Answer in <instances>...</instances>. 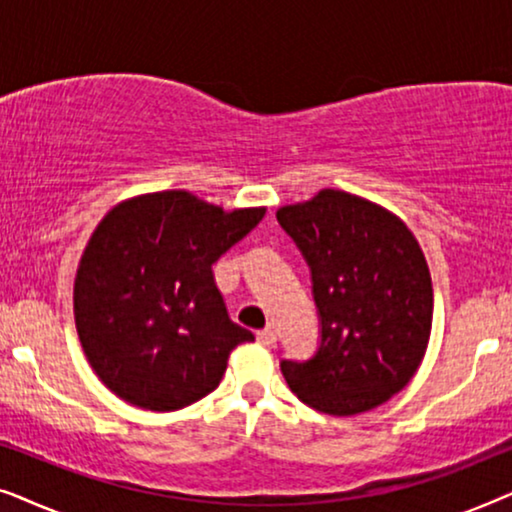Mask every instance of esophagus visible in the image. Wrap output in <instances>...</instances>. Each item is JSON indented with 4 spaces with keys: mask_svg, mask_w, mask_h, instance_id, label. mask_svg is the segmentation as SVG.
<instances>
[{
    "mask_svg": "<svg viewBox=\"0 0 512 512\" xmlns=\"http://www.w3.org/2000/svg\"><path fill=\"white\" fill-rule=\"evenodd\" d=\"M256 338H258V342H261L263 347H275L277 345V333L272 331L270 326L263 328V331H258Z\"/></svg>",
    "mask_w": 512,
    "mask_h": 512,
    "instance_id": "1",
    "label": "esophagus"
}]
</instances>
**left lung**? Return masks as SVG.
<instances>
[{
  "label": "left lung",
  "mask_w": 512,
  "mask_h": 512,
  "mask_svg": "<svg viewBox=\"0 0 512 512\" xmlns=\"http://www.w3.org/2000/svg\"><path fill=\"white\" fill-rule=\"evenodd\" d=\"M312 279L319 345L305 361L282 359L293 394L335 417L373 410L398 394L424 359L433 289L408 226L387 209L321 191L277 212Z\"/></svg>",
  "instance_id": "1"
}]
</instances>
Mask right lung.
I'll use <instances>...</instances> for the list:
<instances>
[{
    "mask_svg": "<svg viewBox=\"0 0 512 512\" xmlns=\"http://www.w3.org/2000/svg\"><path fill=\"white\" fill-rule=\"evenodd\" d=\"M265 209L207 205L186 191L111 209L74 282V317L97 377L139 408H186L219 387L228 354L254 333L230 321L212 265Z\"/></svg>",
    "mask_w": 512,
    "mask_h": 512,
    "instance_id": "add662e5",
    "label": "right lung"
}]
</instances>
